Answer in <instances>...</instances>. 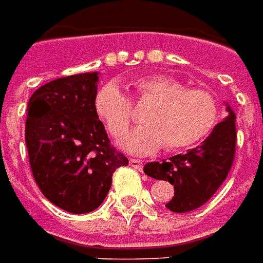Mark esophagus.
Masks as SVG:
<instances>
[{
  "mask_svg": "<svg viewBox=\"0 0 263 263\" xmlns=\"http://www.w3.org/2000/svg\"><path fill=\"white\" fill-rule=\"evenodd\" d=\"M130 165H132L133 168H136V170H139V171L143 168V163H141L140 160H136V158H132V160H130Z\"/></svg>",
  "mask_w": 263,
  "mask_h": 263,
  "instance_id": "obj_1",
  "label": "esophagus"
}]
</instances>
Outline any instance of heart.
Listing matches in <instances>:
<instances>
[{
  "label": "heart",
  "mask_w": 263,
  "mask_h": 263,
  "mask_svg": "<svg viewBox=\"0 0 263 263\" xmlns=\"http://www.w3.org/2000/svg\"><path fill=\"white\" fill-rule=\"evenodd\" d=\"M137 98L154 105L144 116V126L124 137L122 147L144 156L165 146L180 150L197 144L211 135L219 122L221 106L215 95L202 89H187L167 76H150L136 83ZM95 107L113 137H122L135 119L130 99L116 83H107L95 99Z\"/></svg>",
  "instance_id": "b5f03b06"
}]
</instances>
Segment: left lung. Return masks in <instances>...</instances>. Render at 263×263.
Returning <instances> with one entry per match:
<instances>
[{
  "label": "left lung",
  "mask_w": 263,
  "mask_h": 263,
  "mask_svg": "<svg viewBox=\"0 0 263 263\" xmlns=\"http://www.w3.org/2000/svg\"><path fill=\"white\" fill-rule=\"evenodd\" d=\"M228 116L211 135L185 154L144 165V173L156 180L174 185V197L165 206L173 212H188L204 205L217 193L230 173L236 148L235 113L227 107Z\"/></svg>",
  "instance_id": "1"
}]
</instances>
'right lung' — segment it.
I'll return each mask as SVG.
<instances>
[{
	"label": "right lung",
	"instance_id": "1",
	"mask_svg": "<svg viewBox=\"0 0 263 263\" xmlns=\"http://www.w3.org/2000/svg\"><path fill=\"white\" fill-rule=\"evenodd\" d=\"M98 72L65 76L36 89L28 102L25 143L39 190L72 214L95 211L127 157L110 144L95 107Z\"/></svg>",
	"mask_w": 263,
	"mask_h": 263
}]
</instances>
